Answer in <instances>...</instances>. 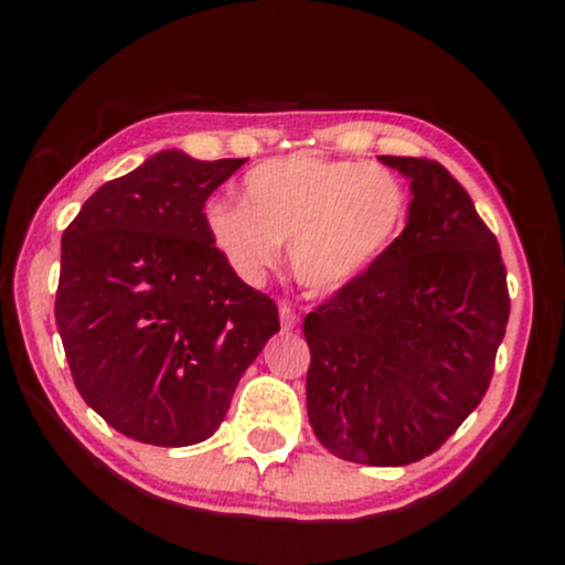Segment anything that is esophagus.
<instances>
[{
    "mask_svg": "<svg viewBox=\"0 0 565 565\" xmlns=\"http://www.w3.org/2000/svg\"><path fill=\"white\" fill-rule=\"evenodd\" d=\"M280 323H282L285 331H290V329L298 327V313H296V308H292L290 303H280Z\"/></svg>",
    "mask_w": 565,
    "mask_h": 565,
    "instance_id": "esophagus-1",
    "label": "esophagus"
}]
</instances>
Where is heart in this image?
Segmentation results:
<instances>
[{
  "instance_id": "1",
  "label": "heart",
  "mask_w": 565,
  "mask_h": 565,
  "mask_svg": "<svg viewBox=\"0 0 565 565\" xmlns=\"http://www.w3.org/2000/svg\"><path fill=\"white\" fill-rule=\"evenodd\" d=\"M404 188L383 167L292 153L249 169L242 203L215 200L205 228L228 265L257 280L290 244L296 280L313 292L344 288L375 265L404 226Z\"/></svg>"
}]
</instances>
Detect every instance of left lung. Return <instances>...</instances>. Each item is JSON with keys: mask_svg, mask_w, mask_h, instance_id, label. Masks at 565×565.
<instances>
[{"mask_svg": "<svg viewBox=\"0 0 565 565\" xmlns=\"http://www.w3.org/2000/svg\"><path fill=\"white\" fill-rule=\"evenodd\" d=\"M381 161L412 180L408 223L306 316V404L331 455L393 468L439 450L481 404L509 288L497 236L439 161Z\"/></svg>", "mask_w": 565, "mask_h": 565, "instance_id": "8db88e82", "label": "left lung"}]
</instances>
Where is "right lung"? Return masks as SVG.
Returning a JSON list of instances; mask_svg holds the SVG:
<instances>
[{
    "label": "right lung",
    "mask_w": 565,
    "mask_h": 565,
    "mask_svg": "<svg viewBox=\"0 0 565 565\" xmlns=\"http://www.w3.org/2000/svg\"><path fill=\"white\" fill-rule=\"evenodd\" d=\"M246 159L159 151L105 182L61 238L56 327L76 391L130 439L203 443L275 331V300L234 273L205 200Z\"/></svg>",
    "instance_id": "right-lung-1"
}]
</instances>
